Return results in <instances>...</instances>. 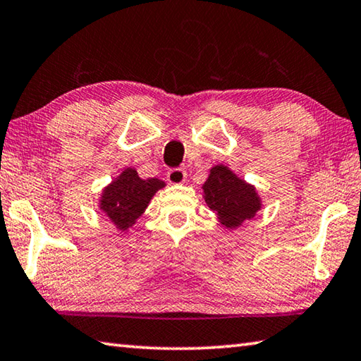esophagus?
Wrapping results in <instances>:
<instances>
[{"mask_svg": "<svg viewBox=\"0 0 361 361\" xmlns=\"http://www.w3.org/2000/svg\"><path fill=\"white\" fill-rule=\"evenodd\" d=\"M185 179H187V173L180 168L171 169V171H168V174H166V180L169 182V184H174V185L184 184Z\"/></svg>", "mask_w": 361, "mask_h": 361, "instance_id": "34e87169", "label": "esophagus"}]
</instances>
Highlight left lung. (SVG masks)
<instances>
[{
    "mask_svg": "<svg viewBox=\"0 0 361 361\" xmlns=\"http://www.w3.org/2000/svg\"><path fill=\"white\" fill-rule=\"evenodd\" d=\"M203 198L216 212L219 222L228 230H236L262 209V198L257 188L238 177L225 164L211 168L203 184Z\"/></svg>",
    "mask_w": 361,
    "mask_h": 361,
    "instance_id": "obj_1",
    "label": "left lung"
}]
</instances>
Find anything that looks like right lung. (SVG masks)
Wrapping results in <instances>:
<instances>
[{
  "label": "right lung",
  "instance_id": "right-lung-1",
  "mask_svg": "<svg viewBox=\"0 0 361 361\" xmlns=\"http://www.w3.org/2000/svg\"><path fill=\"white\" fill-rule=\"evenodd\" d=\"M164 185L166 184L157 177L141 179L135 168H125L104 187L98 207L117 230L128 231L142 216L154 195Z\"/></svg>",
  "mask_w": 361,
  "mask_h": 361
}]
</instances>
